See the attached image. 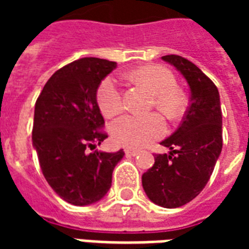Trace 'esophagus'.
Here are the masks:
<instances>
[{
    "label": "esophagus",
    "mask_w": 249,
    "mask_h": 249,
    "mask_svg": "<svg viewBox=\"0 0 249 249\" xmlns=\"http://www.w3.org/2000/svg\"><path fill=\"white\" fill-rule=\"evenodd\" d=\"M125 154H126V156H136L138 154V151L133 150V148H125Z\"/></svg>",
    "instance_id": "esophagus-1"
}]
</instances>
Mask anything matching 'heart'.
Wrapping results in <instances>:
<instances>
[{
	"label": "heart",
	"mask_w": 249,
	"mask_h": 249,
	"mask_svg": "<svg viewBox=\"0 0 249 249\" xmlns=\"http://www.w3.org/2000/svg\"><path fill=\"white\" fill-rule=\"evenodd\" d=\"M129 77L152 94V106L166 117L174 119L182 112L183 98L177 89L176 77L169 70L161 66H142L130 72ZM97 101L101 112L106 117H112L123 111V91L113 77L108 76L102 81L98 88ZM165 130V121L159 113L146 116L124 115L109 125V134L113 142L129 148L148 146L161 138Z\"/></svg>",
	"instance_id": "heart-1"
}]
</instances>
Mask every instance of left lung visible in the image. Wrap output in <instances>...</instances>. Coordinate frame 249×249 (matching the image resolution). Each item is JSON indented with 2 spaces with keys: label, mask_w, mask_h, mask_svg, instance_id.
<instances>
[{
  "label": "left lung",
  "mask_w": 249,
  "mask_h": 249,
  "mask_svg": "<svg viewBox=\"0 0 249 249\" xmlns=\"http://www.w3.org/2000/svg\"><path fill=\"white\" fill-rule=\"evenodd\" d=\"M161 59L183 76L191 97L181 125L161 142L169 154L155 155L142 186L156 205L178 208L196 197L211 178L222 150V112L218 89L200 68L179 55Z\"/></svg>",
  "instance_id": "8db88e82"
}]
</instances>
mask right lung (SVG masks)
Segmentation results:
<instances>
[{"label": "right lung", "instance_id": "add662e5", "mask_svg": "<svg viewBox=\"0 0 249 249\" xmlns=\"http://www.w3.org/2000/svg\"><path fill=\"white\" fill-rule=\"evenodd\" d=\"M116 62L81 58L48 80L35 106L32 142L44 177L63 200L89 205L105 196L124 151H94L107 138L97 103L102 80Z\"/></svg>", "mask_w": 249, "mask_h": 249}]
</instances>
